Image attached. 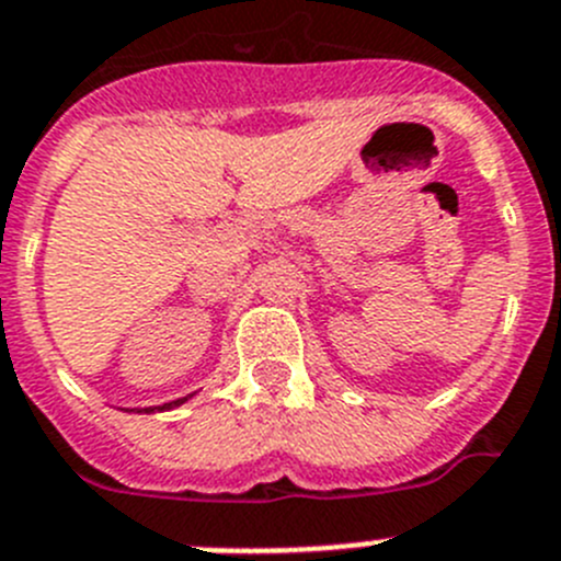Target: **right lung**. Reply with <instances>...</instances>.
I'll return each instance as SVG.
<instances>
[{
    "label": "right lung",
    "instance_id": "obj_1",
    "mask_svg": "<svg viewBox=\"0 0 561 561\" xmlns=\"http://www.w3.org/2000/svg\"><path fill=\"white\" fill-rule=\"evenodd\" d=\"M192 398V394H188ZM188 398H178V400H169V403L163 405H150V409H130V411H138V414H156V411H169V409H178V405L186 403Z\"/></svg>",
    "mask_w": 561,
    "mask_h": 561
}]
</instances>
